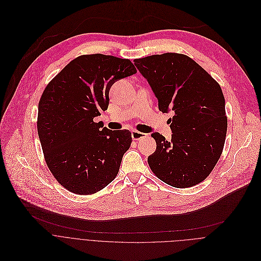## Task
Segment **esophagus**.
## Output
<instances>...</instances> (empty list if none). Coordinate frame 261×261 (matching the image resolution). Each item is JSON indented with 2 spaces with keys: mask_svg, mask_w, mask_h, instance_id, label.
Masks as SVG:
<instances>
[{
  "mask_svg": "<svg viewBox=\"0 0 261 261\" xmlns=\"http://www.w3.org/2000/svg\"><path fill=\"white\" fill-rule=\"evenodd\" d=\"M132 137L134 140H140V139H143L146 137V134L144 133H141V132H138V130H133L132 132Z\"/></svg>",
  "mask_w": 261,
  "mask_h": 261,
  "instance_id": "1",
  "label": "esophagus"
}]
</instances>
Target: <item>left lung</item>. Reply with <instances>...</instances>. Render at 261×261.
I'll list each match as a JSON object with an SVG mask.
<instances>
[{
    "mask_svg": "<svg viewBox=\"0 0 261 261\" xmlns=\"http://www.w3.org/2000/svg\"><path fill=\"white\" fill-rule=\"evenodd\" d=\"M147 79L173 135L167 141L152 133L156 150L148 156L155 176L165 183L187 188L210 175L223 150L227 118L220 85L198 64L185 55L164 54L135 60Z\"/></svg>",
    "mask_w": 261,
    "mask_h": 261,
    "instance_id": "obj_1",
    "label": "left lung"
}]
</instances>
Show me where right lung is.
<instances>
[{"label":"right lung","instance_id":"obj_1","mask_svg":"<svg viewBox=\"0 0 261 261\" xmlns=\"http://www.w3.org/2000/svg\"><path fill=\"white\" fill-rule=\"evenodd\" d=\"M136 73L129 60L81 56L44 89L38 105V135L47 167L69 191L95 193L118 174L132 133L108 129L93 119L108 109L111 86Z\"/></svg>","mask_w":261,"mask_h":261}]
</instances>
